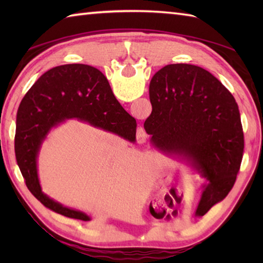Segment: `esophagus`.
Instances as JSON below:
<instances>
[{"label":"esophagus","instance_id":"esophagus-1","mask_svg":"<svg viewBox=\"0 0 263 263\" xmlns=\"http://www.w3.org/2000/svg\"><path fill=\"white\" fill-rule=\"evenodd\" d=\"M146 138H147V133L145 132V130L142 127H139L137 130V142L138 144H144L146 141Z\"/></svg>","mask_w":263,"mask_h":263}]
</instances>
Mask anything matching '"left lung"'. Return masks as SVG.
I'll return each instance as SVG.
<instances>
[{
	"mask_svg": "<svg viewBox=\"0 0 263 263\" xmlns=\"http://www.w3.org/2000/svg\"><path fill=\"white\" fill-rule=\"evenodd\" d=\"M149 100L152 114L144 127L151 144L206 180L196 210L204 216L233 188L241 164L243 131L237 102L211 73L186 64L167 65L155 73Z\"/></svg>",
	"mask_w": 263,
	"mask_h": 263,
	"instance_id": "left-lung-1",
	"label": "left lung"
}]
</instances>
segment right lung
<instances>
[{"label": "right lung", "mask_w": 263, "mask_h": 263, "mask_svg": "<svg viewBox=\"0 0 263 263\" xmlns=\"http://www.w3.org/2000/svg\"><path fill=\"white\" fill-rule=\"evenodd\" d=\"M78 119L136 142L137 122L116 100L108 80L88 65L52 68L34 82L22 100L16 118L15 154L25 184L38 201L60 215L90 220L87 213L64 206L42 191L37 160L52 128Z\"/></svg>", "instance_id": "right-lung-1"}]
</instances>
